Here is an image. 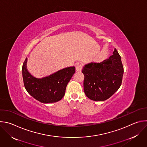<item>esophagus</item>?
I'll use <instances>...</instances> for the list:
<instances>
[{"mask_svg": "<svg viewBox=\"0 0 147 147\" xmlns=\"http://www.w3.org/2000/svg\"><path fill=\"white\" fill-rule=\"evenodd\" d=\"M82 64L80 63H78L76 64V69L77 71H81V70H82Z\"/></svg>", "mask_w": 147, "mask_h": 147, "instance_id": "34e87169", "label": "esophagus"}]
</instances>
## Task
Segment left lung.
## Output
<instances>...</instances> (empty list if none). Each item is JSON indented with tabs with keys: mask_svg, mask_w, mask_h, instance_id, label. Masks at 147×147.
Returning a JSON list of instances; mask_svg holds the SVG:
<instances>
[{
	"mask_svg": "<svg viewBox=\"0 0 147 147\" xmlns=\"http://www.w3.org/2000/svg\"><path fill=\"white\" fill-rule=\"evenodd\" d=\"M108 59L90 63L82 70L84 75L85 95L94 101H104L114 94L121 85L123 66L117 49Z\"/></svg>",
	"mask_w": 147,
	"mask_h": 147,
	"instance_id": "1",
	"label": "left lung"
}]
</instances>
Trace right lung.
<instances>
[{
	"instance_id": "1",
	"label": "right lung",
	"mask_w": 147,
	"mask_h": 147,
	"mask_svg": "<svg viewBox=\"0 0 147 147\" xmlns=\"http://www.w3.org/2000/svg\"><path fill=\"white\" fill-rule=\"evenodd\" d=\"M27 58L22 66V77L25 88L35 99L42 103H51L61 100L65 94L66 88L73 74L75 67L62 69L41 79L33 77L26 69Z\"/></svg>"
}]
</instances>
